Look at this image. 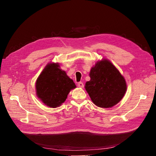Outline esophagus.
I'll return each instance as SVG.
<instances>
[{"mask_svg": "<svg viewBox=\"0 0 156 156\" xmlns=\"http://www.w3.org/2000/svg\"><path fill=\"white\" fill-rule=\"evenodd\" d=\"M78 87H80V88H83L84 87V85L82 82H79V83H78Z\"/></svg>", "mask_w": 156, "mask_h": 156, "instance_id": "34e87169", "label": "esophagus"}]
</instances>
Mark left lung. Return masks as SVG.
<instances>
[{
  "label": "left lung",
  "instance_id": "8db88e82",
  "mask_svg": "<svg viewBox=\"0 0 156 156\" xmlns=\"http://www.w3.org/2000/svg\"><path fill=\"white\" fill-rule=\"evenodd\" d=\"M89 75L90 80L87 81L85 88L98 107L112 108L124 97L127 88L125 79L108 59L97 62Z\"/></svg>",
  "mask_w": 156,
  "mask_h": 156
}]
</instances>
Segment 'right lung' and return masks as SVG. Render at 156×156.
I'll list each match as a JSON object with an SVG mask.
<instances>
[{"label": "right lung", "instance_id": "1", "mask_svg": "<svg viewBox=\"0 0 156 156\" xmlns=\"http://www.w3.org/2000/svg\"><path fill=\"white\" fill-rule=\"evenodd\" d=\"M36 94L44 104L50 108L60 106L71 90L76 88L73 80L60 69L59 63H48L36 81Z\"/></svg>", "mask_w": 156, "mask_h": 156}]
</instances>
